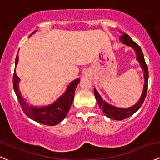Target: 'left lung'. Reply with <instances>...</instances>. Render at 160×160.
I'll return each mask as SVG.
<instances>
[{
  "label": "left lung",
  "mask_w": 160,
  "mask_h": 160,
  "mask_svg": "<svg viewBox=\"0 0 160 160\" xmlns=\"http://www.w3.org/2000/svg\"><path fill=\"white\" fill-rule=\"evenodd\" d=\"M121 41L123 43L126 44V45L132 47L134 49V51L136 52L137 54V60L138 62L140 63L141 68H142L144 72V77H145V84H144L143 91H142V96H141L140 99L138 101L137 103L134 104L133 107H128V108H120V107H114L110 104L107 103L105 100L102 99L100 95L98 93L96 88H94V95L96 97V101H97L98 104L99 106V108L102 109V112L107 116V118H111L113 120H118V121H122V120L126 119V118H129L132 115H133L141 107H142V103H143L144 100L145 99V96L147 94V88H148V71L147 64L145 63V58H144L143 53H142V49L140 48L138 45L132 39V38L126 33H124L123 36H121Z\"/></svg>",
  "instance_id": "1"
}]
</instances>
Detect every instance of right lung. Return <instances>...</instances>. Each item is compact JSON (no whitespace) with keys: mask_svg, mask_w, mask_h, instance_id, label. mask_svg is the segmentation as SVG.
<instances>
[{"mask_svg":"<svg viewBox=\"0 0 160 160\" xmlns=\"http://www.w3.org/2000/svg\"><path fill=\"white\" fill-rule=\"evenodd\" d=\"M33 32L32 33H34ZM18 62V56L17 54L15 59V67ZM19 78L17 76L15 71L13 75V87L15 92L16 94L20 106L22 109L23 112L26 113L27 117L39 124H45L49 126H54L59 124L61 121L65 118L69 111L71 105L74 100L75 92L76 89L77 85L80 79H75L70 83L66 89L65 92L60 98H58L53 104L44 107H36L29 105L26 102V99L22 98L21 92L18 89V82Z\"/></svg>","mask_w":160,"mask_h":160,"instance_id":"obj_1","label":"right lung"}]
</instances>
